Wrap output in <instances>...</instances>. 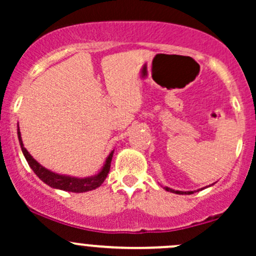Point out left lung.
<instances>
[{
    "label": "left lung",
    "mask_w": 256,
    "mask_h": 256,
    "mask_svg": "<svg viewBox=\"0 0 256 256\" xmlns=\"http://www.w3.org/2000/svg\"><path fill=\"white\" fill-rule=\"evenodd\" d=\"M213 185V184H212ZM212 185H208V186H212ZM162 186V185H161ZM208 186H204L201 188V189H198V190H194V192H180V190H174V189H171V188L168 186H164V189L166 190V192H173V194H178V195H192L194 192H201V190L206 189V188Z\"/></svg>",
    "instance_id": "8db88e82"
}]
</instances>
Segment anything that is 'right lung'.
Returning <instances> with one entry per match:
<instances>
[{"instance_id":"right-lung-1","label":"right lung","mask_w":256,"mask_h":256,"mask_svg":"<svg viewBox=\"0 0 256 256\" xmlns=\"http://www.w3.org/2000/svg\"><path fill=\"white\" fill-rule=\"evenodd\" d=\"M18 138H19L20 148H22V154L28 161V166L31 167V170L36 173V176L40 180L44 182L46 185H49L50 188L54 189L64 190V192H91V190H95L96 188H98L100 185L104 182V179L107 178L108 172L110 168V162L112 158H113L114 150H112L108 155L107 158L104 161V165L102 166L101 171L96 174L90 176V177H73V176H67V174H60V173L52 172L50 170L46 168V167L40 165V162H37L34 160V156L28 152V149L24 146L22 140V132H20L19 124H18Z\"/></svg>"}]
</instances>
